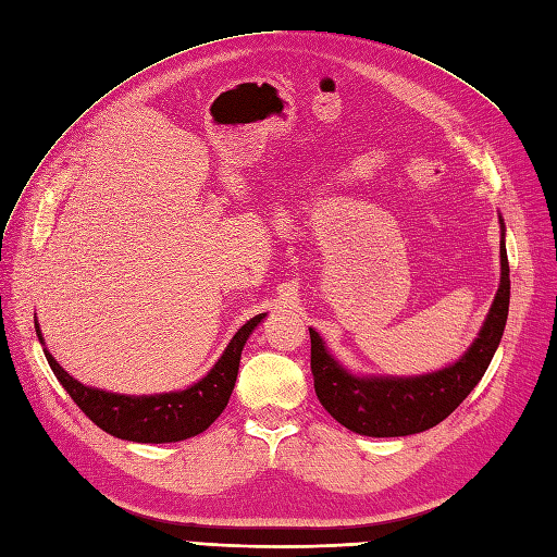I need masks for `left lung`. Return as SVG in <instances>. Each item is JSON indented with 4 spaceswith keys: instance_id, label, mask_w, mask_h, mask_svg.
Returning a JSON list of instances; mask_svg holds the SVG:
<instances>
[{
    "instance_id": "obj_1",
    "label": "left lung",
    "mask_w": 557,
    "mask_h": 557,
    "mask_svg": "<svg viewBox=\"0 0 557 557\" xmlns=\"http://www.w3.org/2000/svg\"><path fill=\"white\" fill-rule=\"evenodd\" d=\"M502 223V278L485 323L465 356L423 376H356L336 362L318 332H311V374L325 411L350 432L364 436H407L440 425L474 391L502 342L509 315V258Z\"/></svg>"
}]
</instances>
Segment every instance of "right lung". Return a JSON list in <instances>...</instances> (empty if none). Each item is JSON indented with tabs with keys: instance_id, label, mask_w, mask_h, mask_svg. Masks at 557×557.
Instances as JSON below:
<instances>
[{
	"instance_id": "1",
	"label": "right lung",
	"mask_w": 557,
	"mask_h": 557,
	"mask_svg": "<svg viewBox=\"0 0 557 557\" xmlns=\"http://www.w3.org/2000/svg\"><path fill=\"white\" fill-rule=\"evenodd\" d=\"M264 313L250 318L248 323L232 336L225 352L213 364L211 372L193 383L185 391L162 393V395H115L99 391V387L83 385L70 376L55 362V358L44 348L46 360L62 387L76 401V407L86 413L97 428L117 436L125 442L137 444H170L183 442L205 432L213 420L227 407L230 395L237 381L242 350L250 332L260 325ZM37 336L44 344L41 330L37 325Z\"/></svg>"
}]
</instances>
